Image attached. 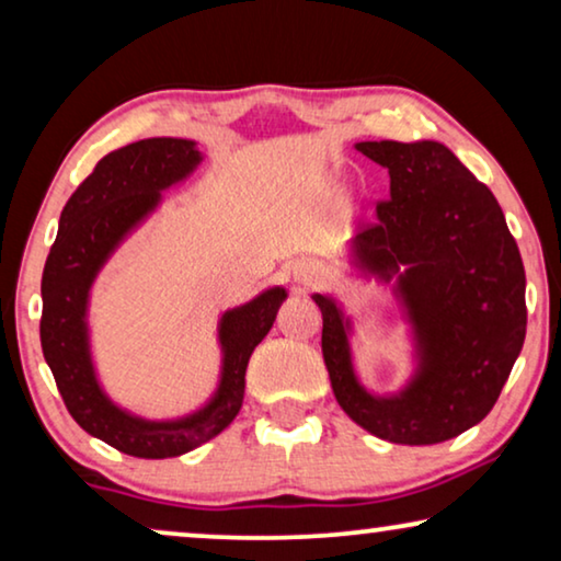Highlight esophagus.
I'll return each mask as SVG.
<instances>
[{
	"label": "esophagus",
	"mask_w": 561,
	"mask_h": 561,
	"mask_svg": "<svg viewBox=\"0 0 561 561\" xmlns=\"http://www.w3.org/2000/svg\"><path fill=\"white\" fill-rule=\"evenodd\" d=\"M294 280L301 283V286H311L313 280H319V265L311 263V260H301V263H296Z\"/></svg>",
	"instance_id": "34e87169"
}]
</instances>
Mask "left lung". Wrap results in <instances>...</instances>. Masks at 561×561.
I'll return each mask as SVG.
<instances>
[{
	"instance_id": "left-lung-1",
	"label": "left lung",
	"mask_w": 561,
	"mask_h": 561,
	"mask_svg": "<svg viewBox=\"0 0 561 561\" xmlns=\"http://www.w3.org/2000/svg\"><path fill=\"white\" fill-rule=\"evenodd\" d=\"M388 168L390 198L355 237L359 263L398 296L419 344V373L401 396L357 382L350 321L329 296L321 352L342 411L393 444H439L480 424L508 380L526 336V273L493 191L442 142H357ZM407 265L401 274L397 267Z\"/></svg>"
}]
</instances>
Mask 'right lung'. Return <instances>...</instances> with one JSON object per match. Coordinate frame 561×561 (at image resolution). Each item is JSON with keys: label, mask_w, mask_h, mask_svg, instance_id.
<instances>
[{"label": "right lung", "mask_w": 561, "mask_h": 561, "mask_svg": "<svg viewBox=\"0 0 561 561\" xmlns=\"http://www.w3.org/2000/svg\"><path fill=\"white\" fill-rule=\"evenodd\" d=\"M202 160L196 142L150 137L112 150L60 211L58 237L43 271L41 344L68 413L83 432L133 457L165 459L202 447L242 409L252 350L271 332L286 290L271 288L221 317L225 352L217 393L179 421H145L114 405L99 388L89 352V288L112 250L160 202V191L186 179Z\"/></svg>", "instance_id": "add662e5"}]
</instances>
